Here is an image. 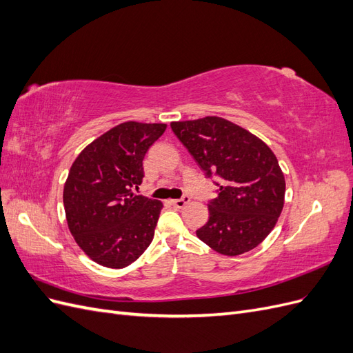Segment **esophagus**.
I'll use <instances>...</instances> for the list:
<instances>
[{"mask_svg":"<svg viewBox=\"0 0 353 353\" xmlns=\"http://www.w3.org/2000/svg\"><path fill=\"white\" fill-rule=\"evenodd\" d=\"M188 201H190V197H188V196H183V197H181V199L170 200V205H172L174 208H178V209H181V208H184Z\"/></svg>","mask_w":353,"mask_h":353,"instance_id":"1","label":"esophagus"}]
</instances>
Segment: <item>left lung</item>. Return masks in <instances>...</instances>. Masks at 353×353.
<instances>
[{
	"label": "left lung",
	"mask_w": 353,
	"mask_h": 353,
	"mask_svg": "<svg viewBox=\"0 0 353 353\" xmlns=\"http://www.w3.org/2000/svg\"><path fill=\"white\" fill-rule=\"evenodd\" d=\"M208 178L218 176L209 221L196 231L209 248L237 256L259 245L284 206L285 181L279 160L258 137L216 116L170 123Z\"/></svg>",
	"instance_id": "obj_1"
}]
</instances>
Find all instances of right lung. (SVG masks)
Listing matches in <instances>:
<instances>
[{
  "instance_id": "right-lung-1",
  "label": "right lung",
  "mask_w": 353,
  "mask_h": 353,
  "mask_svg": "<svg viewBox=\"0 0 353 353\" xmlns=\"http://www.w3.org/2000/svg\"><path fill=\"white\" fill-rule=\"evenodd\" d=\"M165 123L125 122L85 147L63 191L68 225L79 248L108 268H125L150 245L163 205L135 196L143 160Z\"/></svg>"
}]
</instances>
